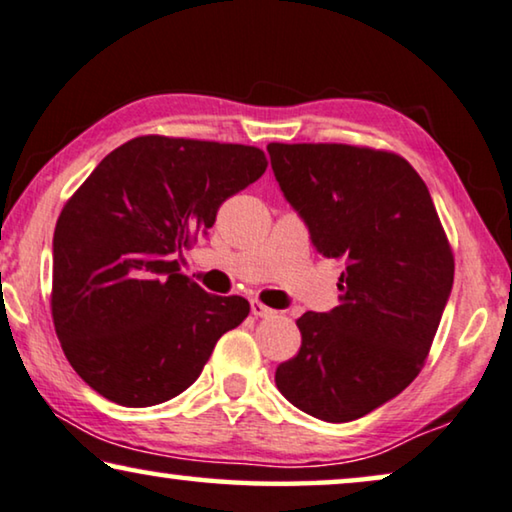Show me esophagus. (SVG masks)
<instances>
[{
  "mask_svg": "<svg viewBox=\"0 0 512 512\" xmlns=\"http://www.w3.org/2000/svg\"><path fill=\"white\" fill-rule=\"evenodd\" d=\"M251 314H254L256 318H270V316H274L277 314V311L274 309H270V307H265L263 302H258V300H254L251 302Z\"/></svg>",
  "mask_w": 512,
  "mask_h": 512,
  "instance_id": "1",
  "label": "esophagus"
}]
</instances>
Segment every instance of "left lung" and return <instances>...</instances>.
<instances>
[{"instance_id":"8db88e82","label":"left lung","mask_w":512,"mask_h":512,"mask_svg":"<svg viewBox=\"0 0 512 512\" xmlns=\"http://www.w3.org/2000/svg\"><path fill=\"white\" fill-rule=\"evenodd\" d=\"M279 189L325 258L339 305L298 318L302 346L274 383L325 422L367 416L416 379L453 291V251L427 184L392 152L270 143Z\"/></svg>"}]
</instances>
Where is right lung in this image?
<instances>
[{"label": "right lung", "mask_w": 512, "mask_h": 512, "mask_svg": "<svg viewBox=\"0 0 512 512\" xmlns=\"http://www.w3.org/2000/svg\"><path fill=\"white\" fill-rule=\"evenodd\" d=\"M258 147L140 136L108 154L59 214L53 321L66 360L110 402H168L249 314L180 272L182 247L265 173Z\"/></svg>", "instance_id": "obj_1"}]
</instances>
